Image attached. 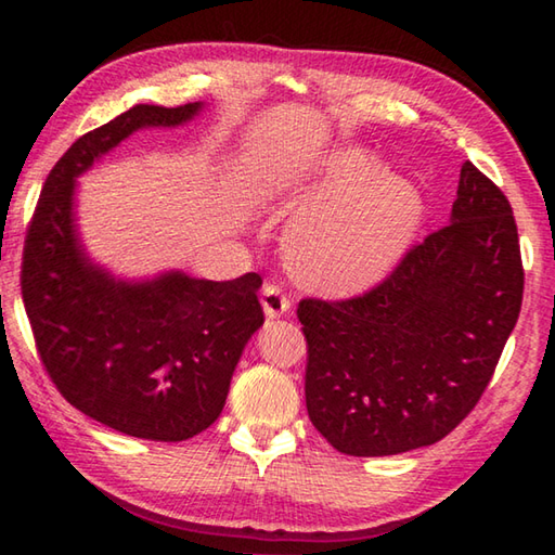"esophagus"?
Here are the masks:
<instances>
[{"label":"esophagus","mask_w":555,"mask_h":555,"mask_svg":"<svg viewBox=\"0 0 555 555\" xmlns=\"http://www.w3.org/2000/svg\"><path fill=\"white\" fill-rule=\"evenodd\" d=\"M261 306H264L267 318H281L291 311V298L284 288L274 284V281H269L261 288Z\"/></svg>","instance_id":"1"}]
</instances>
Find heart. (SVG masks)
<instances>
[{"label": "heart", "mask_w": 555, "mask_h": 555, "mask_svg": "<svg viewBox=\"0 0 555 555\" xmlns=\"http://www.w3.org/2000/svg\"><path fill=\"white\" fill-rule=\"evenodd\" d=\"M377 158L345 146L308 185L313 205L291 224L286 257L306 286L343 294L374 284L397 264L421 222L409 181L377 173Z\"/></svg>", "instance_id": "b5f03b06"}]
</instances>
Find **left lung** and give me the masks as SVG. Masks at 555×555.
<instances>
[{"mask_svg": "<svg viewBox=\"0 0 555 555\" xmlns=\"http://www.w3.org/2000/svg\"><path fill=\"white\" fill-rule=\"evenodd\" d=\"M521 296L512 205L465 162L450 222L413 244L387 279L345 300L300 298L313 426L357 457L438 443L485 393Z\"/></svg>", "mask_w": 555, "mask_h": 555, "instance_id": "left-lung-1", "label": "left lung"}]
</instances>
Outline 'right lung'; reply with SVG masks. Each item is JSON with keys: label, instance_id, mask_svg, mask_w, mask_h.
I'll return each mask as SVG.
<instances>
[{"label": "right lung", "instance_id": "right-lung-1", "mask_svg": "<svg viewBox=\"0 0 555 555\" xmlns=\"http://www.w3.org/2000/svg\"><path fill=\"white\" fill-rule=\"evenodd\" d=\"M198 109L137 105L73 142L46 178L22 259L24 308L55 389L100 424L164 443L220 416L244 345L264 323L261 276L115 281L80 249L73 185L131 131L183 125Z\"/></svg>", "mask_w": 555, "mask_h": 555}]
</instances>
